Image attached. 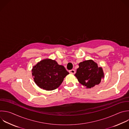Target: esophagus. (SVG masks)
<instances>
[{
    "label": "esophagus",
    "instance_id": "34e87169",
    "mask_svg": "<svg viewBox=\"0 0 129 129\" xmlns=\"http://www.w3.org/2000/svg\"><path fill=\"white\" fill-rule=\"evenodd\" d=\"M69 73H72V74H74V73H75V70H74V69H71V70H69Z\"/></svg>",
    "mask_w": 129,
    "mask_h": 129
}]
</instances>
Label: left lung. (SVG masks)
Masks as SVG:
<instances>
[{
  "instance_id": "8db88e82",
  "label": "left lung",
  "mask_w": 129,
  "mask_h": 129,
  "mask_svg": "<svg viewBox=\"0 0 129 129\" xmlns=\"http://www.w3.org/2000/svg\"><path fill=\"white\" fill-rule=\"evenodd\" d=\"M75 75L78 81L87 88H91L100 83L104 73L101 67L92 60L84 61L79 64Z\"/></svg>"
}]
</instances>
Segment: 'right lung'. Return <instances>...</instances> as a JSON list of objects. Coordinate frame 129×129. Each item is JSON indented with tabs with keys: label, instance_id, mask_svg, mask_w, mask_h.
<instances>
[{
	"label": "right lung",
	"instance_id": "1",
	"mask_svg": "<svg viewBox=\"0 0 129 129\" xmlns=\"http://www.w3.org/2000/svg\"><path fill=\"white\" fill-rule=\"evenodd\" d=\"M32 72L36 84L41 89L47 91L58 88L69 74L63 66L49 59L38 62L33 67Z\"/></svg>",
	"mask_w": 129,
	"mask_h": 129
}]
</instances>
